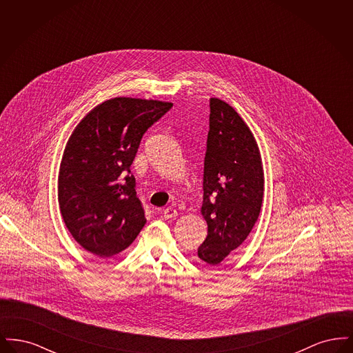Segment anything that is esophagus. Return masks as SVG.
Masks as SVG:
<instances>
[{
    "label": "esophagus",
    "mask_w": 353,
    "mask_h": 353,
    "mask_svg": "<svg viewBox=\"0 0 353 353\" xmlns=\"http://www.w3.org/2000/svg\"><path fill=\"white\" fill-rule=\"evenodd\" d=\"M163 216H164V219H176L177 217V210L169 206V208L163 210Z\"/></svg>",
    "instance_id": "34e87169"
}]
</instances>
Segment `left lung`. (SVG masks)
Masks as SVG:
<instances>
[{
    "mask_svg": "<svg viewBox=\"0 0 353 353\" xmlns=\"http://www.w3.org/2000/svg\"><path fill=\"white\" fill-rule=\"evenodd\" d=\"M201 213L208 236L199 258L216 266L238 249L259 217L265 177L258 144L234 108L210 99Z\"/></svg>",
    "mask_w": 353,
    "mask_h": 353,
    "instance_id": "left-lung-1",
    "label": "left lung"
}]
</instances>
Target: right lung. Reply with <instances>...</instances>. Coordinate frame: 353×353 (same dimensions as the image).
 <instances>
[{"mask_svg":"<svg viewBox=\"0 0 353 353\" xmlns=\"http://www.w3.org/2000/svg\"><path fill=\"white\" fill-rule=\"evenodd\" d=\"M172 103L114 98L91 110L68 139L58 202L74 239L101 258L125 250L147 219L131 174L143 134Z\"/></svg>","mask_w":353,"mask_h":353,"instance_id":"1","label":"right lung"}]
</instances>
